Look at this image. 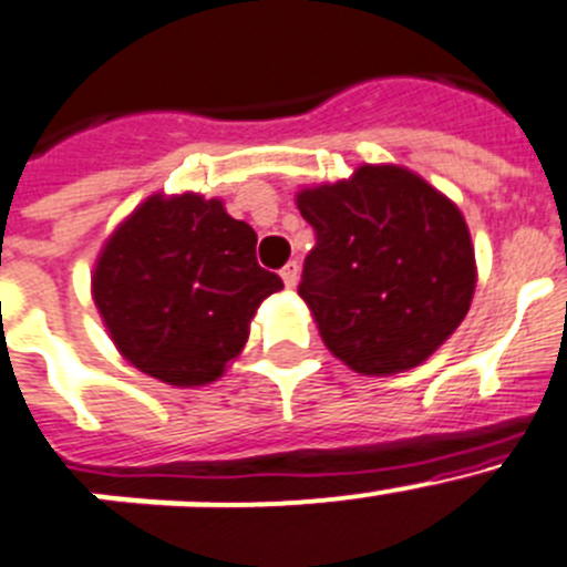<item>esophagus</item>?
<instances>
[{"mask_svg": "<svg viewBox=\"0 0 567 567\" xmlns=\"http://www.w3.org/2000/svg\"><path fill=\"white\" fill-rule=\"evenodd\" d=\"M282 282H285V288H290L293 290L296 285H299V265L296 262H288L282 268Z\"/></svg>", "mask_w": 567, "mask_h": 567, "instance_id": "1", "label": "esophagus"}]
</instances>
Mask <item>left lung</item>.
<instances>
[{"instance_id": "1", "label": "left lung", "mask_w": 567, "mask_h": 567, "mask_svg": "<svg viewBox=\"0 0 567 567\" xmlns=\"http://www.w3.org/2000/svg\"><path fill=\"white\" fill-rule=\"evenodd\" d=\"M296 208L316 228L299 296L321 341L361 375L423 364L461 328L477 285L461 208L398 163H361L305 186Z\"/></svg>"}]
</instances>
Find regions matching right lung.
Returning a JSON list of instances; mask_svg holds the SVG:
<instances>
[{
  "mask_svg": "<svg viewBox=\"0 0 567 567\" xmlns=\"http://www.w3.org/2000/svg\"><path fill=\"white\" fill-rule=\"evenodd\" d=\"M282 279L257 262V234L220 197H146L104 239L93 302L132 367L169 386H206L243 353Z\"/></svg>",
  "mask_w": 567,
  "mask_h": 567,
  "instance_id": "1",
  "label": "right lung"
}]
</instances>
